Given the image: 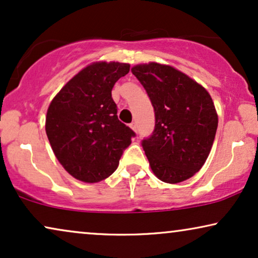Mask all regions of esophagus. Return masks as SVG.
Wrapping results in <instances>:
<instances>
[{"instance_id":"34e87169","label":"esophagus","mask_w":258,"mask_h":258,"mask_svg":"<svg viewBox=\"0 0 258 258\" xmlns=\"http://www.w3.org/2000/svg\"><path fill=\"white\" fill-rule=\"evenodd\" d=\"M130 128H132V129H133L134 132H135V133H137V130H139V129H137V124H136L135 122L130 123Z\"/></svg>"}]
</instances>
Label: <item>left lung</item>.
Here are the masks:
<instances>
[{"label":"left lung","instance_id":"obj_1","mask_svg":"<svg viewBox=\"0 0 258 258\" xmlns=\"http://www.w3.org/2000/svg\"><path fill=\"white\" fill-rule=\"evenodd\" d=\"M155 111V129L142 141L151 170L179 183L196 174L213 147L218 117L209 93L170 66L151 62L132 68Z\"/></svg>","mask_w":258,"mask_h":258}]
</instances>
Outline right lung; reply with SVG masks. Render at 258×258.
Segmentation results:
<instances>
[{
	"label": "right lung",
	"mask_w": 258,
	"mask_h": 258,
	"mask_svg": "<svg viewBox=\"0 0 258 258\" xmlns=\"http://www.w3.org/2000/svg\"><path fill=\"white\" fill-rule=\"evenodd\" d=\"M130 66L96 62L73 77L49 105L45 133L56 158L73 177L96 183L118 167L135 136L117 117L111 90Z\"/></svg>",
	"instance_id": "add662e5"
}]
</instances>
